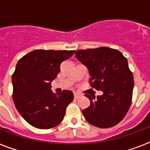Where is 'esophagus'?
Returning a JSON list of instances; mask_svg holds the SVG:
<instances>
[{
	"instance_id": "34e87169",
	"label": "esophagus",
	"mask_w": 150,
	"mask_h": 150,
	"mask_svg": "<svg viewBox=\"0 0 150 150\" xmlns=\"http://www.w3.org/2000/svg\"><path fill=\"white\" fill-rule=\"evenodd\" d=\"M74 97H75V99H78V98H79L80 97V95L79 94H78V93H74Z\"/></svg>"
}]
</instances>
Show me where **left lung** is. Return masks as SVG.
<instances>
[{
  "label": "left lung",
  "mask_w": 150,
  "mask_h": 150,
  "mask_svg": "<svg viewBox=\"0 0 150 150\" xmlns=\"http://www.w3.org/2000/svg\"><path fill=\"white\" fill-rule=\"evenodd\" d=\"M75 57L88 68L91 86L103 92L96 99L85 95L90 100V106L82 110L85 118L98 128L116 125L125 117L132 99L134 79L127 58L109 47L78 50Z\"/></svg>",
  "instance_id": "left-lung-1"
}]
</instances>
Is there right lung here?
Returning <instances> with one entry per match:
<instances>
[{
    "label": "right lung",
    "instance_id": "obj_1",
    "mask_svg": "<svg viewBox=\"0 0 150 150\" xmlns=\"http://www.w3.org/2000/svg\"><path fill=\"white\" fill-rule=\"evenodd\" d=\"M75 52L35 50L18 61L12 75L13 100L18 111L32 126L49 129L63 121L74 95L70 90L54 93L51 82L60 72L61 64Z\"/></svg>",
    "mask_w": 150,
    "mask_h": 150
}]
</instances>
